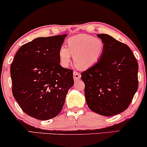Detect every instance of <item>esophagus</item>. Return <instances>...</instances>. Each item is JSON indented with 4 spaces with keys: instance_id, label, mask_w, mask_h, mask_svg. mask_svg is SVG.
<instances>
[{
    "instance_id": "34e87169",
    "label": "esophagus",
    "mask_w": 147,
    "mask_h": 147,
    "mask_svg": "<svg viewBox=\"0 0 147 147\" xmlns=\"http://www.w3.org/2000/svg\"><path fill=\"white\" fill-rule=\"evenodd\" d=\"M73 74H74V79L75 81L79 80V79L81 78V74L79 73V72H78L76 71H74Z\"/></svg>"
}]
</instances>
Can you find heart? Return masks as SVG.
<instances>
[{
	"mask_svg": "<svg viewBox=\"0 0 147 147\" xmlns=\"http://www.w3.org/2000/svg\"><path fill=\"white\" fill-rule=\"evenodd\" d=\"M105 49V43L100 38L86 34L74 36L67 40V47H60V62L63 66H68L74 55V62L79 69H89L100 61Z\"/></svg>",
	"mask_w": 147,
	"mask_h": 147,
	"instance_id": "obj_1",
	"label": "heart"
}]
</instances>
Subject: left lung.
I'll use <instances>...</instances> for the list:
<instances>
[{"label": "left lung", "mask_w": 147, "mask_h": 147, "mask_svg": "<svg viewBox=\"0 0 147 147\" xmlns=\"http://www.w3.org/2000/svg\"><path fill=\"white\" fill-rule=\"evenodd\" d=\"M97 36L105 45L100 61L81 73L86 103L90 110L113 116L126 110L138 88V64L128 45L109 35Z\"/></svg>", "instance_id": "1"}]
</instances>
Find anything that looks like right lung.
I'll list each match as a JSON object with an SVG mask.
<instances>
[{"mask_svg": "<svg viewBox=\"0 0 147 147\" xmlns=\"http://www.w3.org/2000/svg\"><path fill=\"white\" fill-rule=\"evenodd\" d=\"M66 36L36 38L23 45L14 57L10 67L12 93L31 117L44 121L57 116L74 85L72 69L59 63V48Z\"/></svg>", "mask_w": 147, "mask_h": 147, "instance_id": "add662e5", "label": "right lung"}]
</instances>
